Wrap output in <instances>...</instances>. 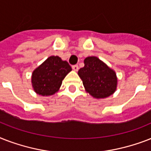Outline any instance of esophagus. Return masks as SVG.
Listing matches in <instances>:
<instances>
[{
    "mask_svg": "<svg viewBox=\"0 0 151 151\" xmlns=\"http://www.w3.org/2000/svg\"><path fill=\"white\" fill-rule=\"evenodd\" d=\"M72 68H73V70L74 71H78L79 67H78V65H73V66H72Z\"/></svg>",
    "mask_w": 151,
    "mask_h": 151,
    "instance_id": "1",
    "label": "esophagus"
}]
</instances>
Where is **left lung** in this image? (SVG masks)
I'll return each mask as SVG.
<instances>
[{"label":"left lung","mask_w":151,"mask_h":151,"mask_svg":"<svg viewBox=\"0 0 151 151\" xmlns=\"http://www.w3.org/2000/svg\"><path fill=\"white\" fill-rule=\"evenodd\" d=\"M85 66L78 70L86 92L96 99H104L116 91V73L96 56H88L84 60Z\"/></svg>","instance_id":"left-lung-1"}]
</instances>
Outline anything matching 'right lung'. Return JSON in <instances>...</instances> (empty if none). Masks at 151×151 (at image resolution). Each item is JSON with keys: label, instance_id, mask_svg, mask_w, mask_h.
<instances>
[{"label": "right lung", "instance_id": "1", "mask_svg": "<svg viewBox=\"0 0 151 151\" xmlns=\"http://www.w3.org/2000/svg\"><path fill=\"white\" fill-rule=\"evenodd\" d=\"M72 70L66 61L59 56L48 57L32 73V86L37 94L52 96L58 92L63 80Z\"/></svg>", "mask_w": 151, "mask_h": 151}]
</instances>
